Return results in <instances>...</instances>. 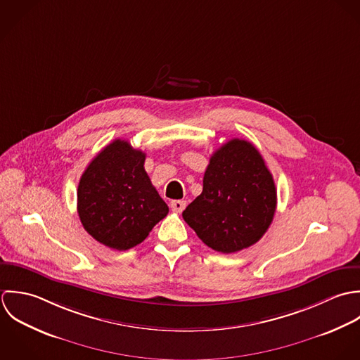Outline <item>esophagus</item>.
Instances as JSON below:
<instances>
[{
	"mask_svg": "<svg viewBox=\"0 0 360 360\" xmlns=\"http://www.w3.org/2000/svg\"><path fill=\"white\" fill-rule=\"evenodd\" d=\"M169 206H171V210L174 213H182L184 209L186 207V202L185 200H172L169 203Z\"/></svg>",
	"mask_w": 360,
	"mask_h": 360,
	"instance_id": "obj_1",
	"label": "esophagus"
}]
</instances>
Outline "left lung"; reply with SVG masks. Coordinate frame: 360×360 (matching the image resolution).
Wrapping results in <instances>:
<instances>
[{
	"instance_id": "1",
	"label": "left lung",
	"mask_w": 360,
	"mask_h": 360,
	"mask_svg": "<svg viewBox=\"0 0 360 360\" xmlns=\"http://www.w3.org/2000/svg\"><path fill=\"white\" fill-rule=\"evenodd\" d=\"M277 189L259 150L232 139L210 157L202 193L182 213L213 250L235 253L255 245L269 229Z\"/></svg>"
}]
</instances>
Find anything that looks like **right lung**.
<instances>
[{
  "instance_id": "obj_1",
  "label": "right lung",
  "mask_w": 360,
  "mask_h": 360,
  "mask_svg": "<svg viewBox=\"0 0 360 360\" xmlns=\"http://www.w3.org/2000/svg\"><path fill=\"white\" fill-rule=\"evenodd\" d=\"M146 154L117 139L87 165L77 186V214L100 243L128 250L168 214L144 169Z\"/></svg>"
}]
</instances>
